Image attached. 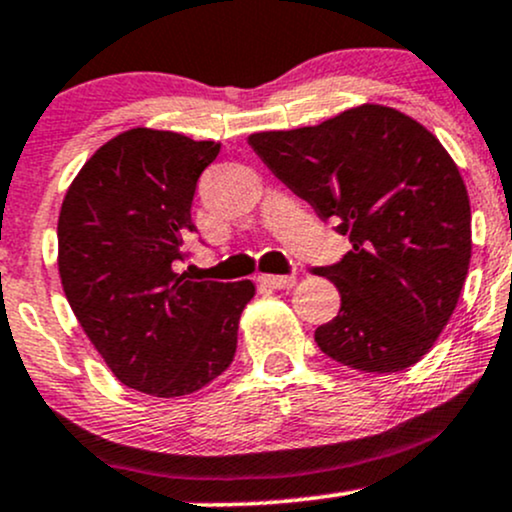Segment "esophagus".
<instances>
[{
  "instance_id": "1",
  "label": "esophagus",
  "mask_w": 512,
  "mask_h": 512,
  "mask_svg": "<svg viewBox=\"0 0 512 512\" xmlns=\"http://www.w3.org/2000/svg\"><path fill=\"white\" fill-rule=\"evenodd\" d=\"M261 280L266 285H271V288H276V290H288V288H293L295 283H298V278H295V276H261Z\"/></svg>"
}]
</instances>
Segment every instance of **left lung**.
Wrapping results in <instances>:
<instances>
[{
	"label": "left lung",
	"mask_w": 512,
	"mask_h": 512,
	"mask_svg": "<svg viewBox=\"0 0 512 512\" xmlns=\"http://www.w3.org/2000/svg\"><path fill=\"white\" fill-rule=\"evenodd\" d=\"M249 144L351 241L342 261L312 268L342 295L317 346L364 373L417 364L447 327L471 261L469 195L437 136L398 109L361 104Z\"/></svg>",
	"instance_id": "8db88e82"
}]
</instances>
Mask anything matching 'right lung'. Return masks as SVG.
<instances>
[{
	"instance_id": "obj_1",
	"label": "right lung",
	"mask_w": 512,
	"mask_h": 512,
	"mask_svg": "<svg viewBox=\"0 0 512 512\" xmlns=\"http://www.w3.org/2000/svg\"><path fill=\"white\" fill-rule=\"evenodd\" d=\"M219 144L131 129L107 141L65 192L58 271L80 327L124 386L178 398L224 373L251 280L175 273L197 232L192 197Z\"/></svg>"
}]
</instances>
